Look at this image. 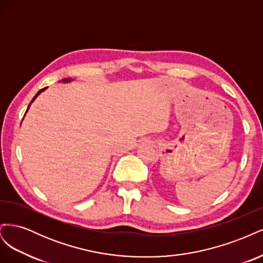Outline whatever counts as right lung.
I'll use <instances>...</instances> for the list:
<instances>
[{
  "mask_svg": "<svg viewBox=\"0 0 263 263\" xmlns=\"http://www.w3.org/2000/svg\"><path fill=\"white\" fill-rule=\"evenodd\" d=\"M71 81H72V80H71V79H70V78H69V79H68V78H66V79H62V81H61V82H63V83H68V82H71ZM46 89H47V87H44V89H42L41 91H38V92H37V94H36V95H35V97H34V99H33V100H31V102H30V104H31V103H33V102L35 101V99H36V98L38 97V95H39V94H41L42 92H44V91H45ZM30 104L28 105V107H27V109H26V113H27V110H28V108H29ZM26 113H25V114H26Z\"/></svg>",
  "mask_w": 263,
  "mask_h": 263,
  "instance_id": "obj_1",
  "label": "right lung"
}]
</instances>
